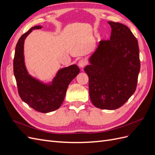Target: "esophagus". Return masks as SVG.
<instances>
[{
  "label": "esophagus",
  "mask_w": 155,
  "mask_h": 155,
  "mask_svg": "<svg viewBox=\"0 0 155 155\" xmlns=\"http://www.w3.org/2000/svg\"><path fill=\"white\" fill-rule=\"evenodd\" d=\"M78 64H79V67H81V68H83L85 67L86 65L87 64V61L85 59H81L80 61H79Z\"/></svg>",
  "instance_id": "esophagus-1"
}]
</instances>
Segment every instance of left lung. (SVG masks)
<instances>
[{
    "instance_id": "left-lung-1",
    "label": "left lung",
    "mask_w": 155,
    "mask_h": 155,
    "mask_svg": "<svg viewBox=\"0 0 155 155\" xmlns=\"http://www.w3.org/2000/svg\"><path fill=\"white\" fill-rule=\"evenodd\" d=\"M110 39L100 41L84 68L89 78L93 105L114 110L122 106L136 91L140 70L137 38L129 28L109 21Z\"/></svg>"
}]
</instances>
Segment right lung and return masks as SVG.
Wrapping results in <instances>:
<instances>
[{
    "label": "right lung",
    "mask_w": 155,
    "mask_h": 155,
    "mask_svg": "<svg viewBox=\"0 0 155 155\" xmlns=\"http://www.w3.org/2000/svg\"><path fill=\"white\" fill-rule=\"evenodd\" d=\"M41 28V26L32 27L18 39L13 59V73L21 100L34 110L47 113L61 107L68 85L80 70L76 64L61 69L49 85L37 80L28 74L25 64L24 42L33 30Z\"/></svg>",
    "instance_id": "add662e5"
}]
</instances>
